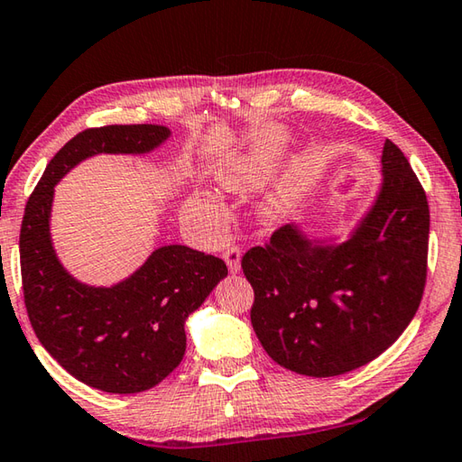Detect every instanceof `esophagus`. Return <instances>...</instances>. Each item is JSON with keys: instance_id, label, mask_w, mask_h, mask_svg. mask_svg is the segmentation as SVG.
Wrapping results in <instances>:
<instances>
[{"instance_id": "esophagus-1", "label": "esophagus", "mask_w": 462, "mask_h": 462, "mask_svg": "<svg viewBox=\"0 0 462 462\" xmlns=\"http://www.w3.org/2000/svg\"><path fill=\"white\" fill-rule=\"evenodd\" d=\"M223 257H225L226 265H229V272L231 273H237L239 268H241V252H239V247L237 245H229L223 252Z\"/></svg>"}]
</instances>
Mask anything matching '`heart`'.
Masks as SVG:
<instances>
[{"label":"heart","mask_w":462,"mask_h":462,"mask_svg":"<svg viewBox=\"0 0 462 462\" xmlns=\"http://www.w3.org/2000/svg\"><path fill=\"white\" fill-rule=\"evenodd\" d=\"M286 135L278 127H265L257 132L252 140H249L247 148H244L233 156L226 158L221 168L217 170V178L223 189L231 192H247L262 186L268 176L272 174L273 166L280 158L282 150H284ZM310 174L309 164H300L296 168L294 176L280 189L272 194L265 202V213L278 215L284 210L290 202H292L296 190L304 184L306 178ZM189 213L202 218V221L213 226H225L226 223V210L221 202L215 200L207 194H199L189 202Z\"/></svg>","instance_id":"obj_1"}]
</instances>
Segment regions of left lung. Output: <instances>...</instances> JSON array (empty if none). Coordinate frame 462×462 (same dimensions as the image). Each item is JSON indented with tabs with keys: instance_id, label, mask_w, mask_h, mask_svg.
Wrapping results in <instances>:
<instances>
[{
	"instance_id": "obj_1",
	"label": "left lung",
	"mask_w": 462,
	"mask_h": 462,
	"mask_svg": "<svg viewBox=\"0 0 462 462\" xmlns=\"http://www.w3.org/2000/svg\"><path fill=\"white\" fill-rule=\"evenodd\" d=\"M383 182L353 237L314 245L282 226L247 249L252 325L265 353L290 371L333 377L379 357L422 302L430 210L408 158L383 145Z\"/></svg>"
}]
</instances>
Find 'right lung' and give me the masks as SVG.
<instances>
[{
	"label": "right lung",
	"instance_id": "add662e5",
	"mask_svg": "<svg viewBox=\"0 0 462 462\" xmlns=\"http://www.w3.org/2000/svg\"><path fill=\"white\" fill-rule=\"evenodd\" d=\"M170 135L164 125L88 127L54 153L30 194L20 229L22 290L30 325L72 377L101 392L137 393L180 365L184 320L226 276L221 257L164 245L113 288L72 280L48 233L54 184L93 153H143Z\"/></svg>",
	"mask_w": 462,
	"mask_h": 462
}]
</instances>
